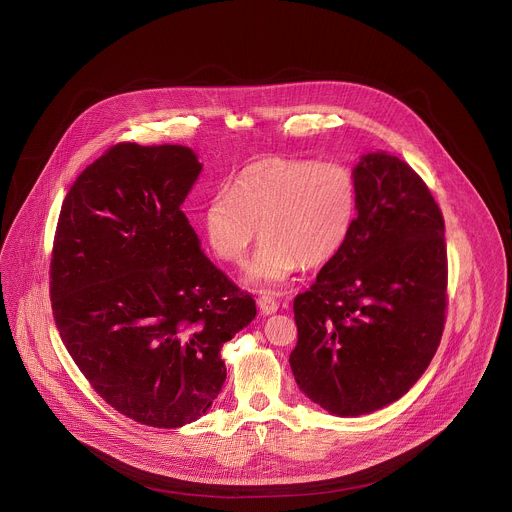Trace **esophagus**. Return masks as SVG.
<instances>
[{"label": "esophagus", "mask_w": 512, "mask_h": 512, "mask_svg": "<svg viewBox=\"0 0 512 512\" xmlns=\"http://www.w3.org/2000/svg\"><path fill=\"white\" fill-rule=\"evenodd\" d=\"M257 305H259V310H261L263 314H273V312L279 310V303H277L273 297H269V295H263V297L257 301Z\"/></svg>", "instance_id": "obj_1"}]
</instances>
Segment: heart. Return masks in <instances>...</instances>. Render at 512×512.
<instances>
[{
  "label": "heart",
  "instance_id": "b5f03b06",
  "mask_svg": "<svg viewBox=\"0 0 512 512\" xmlns=\"http://www.w3.org/2000/svg\"><path fill=\"white\" fill-rule=\"evenodd\" d=\"M358 213V182L340 162L267 158L247 166L233 188L213 194L204 229L213 253L241 265L261 231L245 279L283 287L305 265H320L346 243Z\"/></svg>",
  "mask_w": 512,
  "mask_h": 512
}]
</instances>
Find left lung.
Instances as JSON below:
<instances>
[{"instance_id": "obj_1", "label": "left lung", "mask_w": 512, "mask_h": 512, "mask_svg": "<svg viewBox=\"0 0 512 512\" xmlns=\"http://www.w3.org/2000/svg\"><path fill=\"white\" fill-rule=\"evenodd\" d=\"M354 176V227L295 297L289 358L299 388L342 417L400 400L435 356L447 312L445 221L425 182L384 152Z\"/></svg>"}]
</instances>
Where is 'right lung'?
<instances>
[{"instance_id": "add662e5", "label": "right lung", "mask_w": 512, "mask_h": 512, "mask_svg": "<svg viewBox=\"0 0 512 512\" xmlns=\"http://www.w3.org/2000/svg\"><path fill=\"white\" fill-rule=\"evenodd\" d=\"M200 172L186 146L118 142L79 174L53 239L63 344L108 406L150 427L204 415L227 376L223 344L257 314L182 211Z\"/></svg>"}]
</instances>
